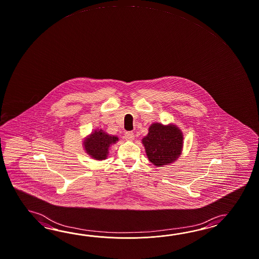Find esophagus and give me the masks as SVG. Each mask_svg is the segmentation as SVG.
<instances>
[{"label": "esophagus", "instance_id": "34e87169", "mask_svg": "<svg viewBox=\"0 0 259 259\" xmlns=\"http://www.w3.org/2000/svg\"><path fill=\"white\" fill-rule=\"evenodd\" d=\"M124 138L126 140H133V139H135V135H134V133L133 132H126L124 134Z\"/></svg>", "mask_w": 259, "mask_h": 259}]
</instances>
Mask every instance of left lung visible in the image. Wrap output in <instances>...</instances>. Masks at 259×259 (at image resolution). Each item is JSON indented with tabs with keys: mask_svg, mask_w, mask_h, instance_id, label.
Listing matches in <instances>:
<instances>
[{
	"mask_svg": "<svg viewBox=\"0 0 259 259\" xmlns=\"http://www.w3.org/2000/svg\"><path fill=\"white\" fill-rule=\"evenodd\" d=\"M141 141L149 161L157 167L176 162L183 152V132L173 123L153 122Z\"/></svg>",
	"mask_w": 259,
	"mask_h": 259,
	"instance_id": "obj_1",
	"label": "left lung"
}]
</instances>
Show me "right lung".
Segmentation results:
<instances>
[{
	"mask_svg": "<svg viewBox=\"0 0 259 259\" xmlns=\"http://www.w3.org/2000/svg\"><path fill=\"white\" fill-rule=\"evenodd\" d=\"M117 141H119L117 136L108 135L102 129H95L83 139V149L90 157L103 161L108 156L109 148Z\"/></svg>",
	"mask_w": 259,
	"mask_h": 259,
	"instance_id": "1",
	"label": "right lung"
}]
</instances>
